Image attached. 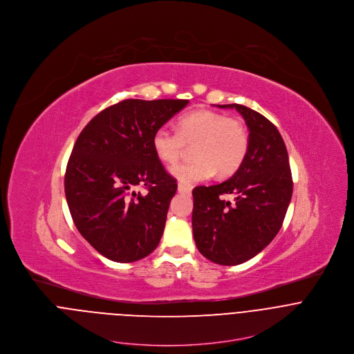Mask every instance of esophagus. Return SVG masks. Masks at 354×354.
<instances>
[{
	"instance_id": "esophagus-1",
	"label": "esophagus",
	"mask_w": 354,
	"mask_h": 354,
	"mask_svg": "<svg viewBox=\"0 0 354 354\" xmlns=\"http://www.w3.org/2000/svg\"><path fill=\"white\" fill-rule=\"evenodd\" d=\"M178 192L180 194H191V188L189 187H187V185H184V184H178Z\"/></svg>"
}]
</instances>
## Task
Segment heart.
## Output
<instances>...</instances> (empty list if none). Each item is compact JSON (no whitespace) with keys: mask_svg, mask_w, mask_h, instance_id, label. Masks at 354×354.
<instances>
[{"mask_svg":"<svg viewBox=\"0 0 354 354\" xmlns=\"http://www.w3.org/2000/svg\"><path fill=\"white\" fill-rule=\"evenodd\" d=\"M187 146H194L191 162L171 170L185 185L205 181L216 171L230 176L243 165L250 138L245 125L236 118L212 110H195L178 120V132L167 127L158 128L152 135V150L165 165H176Z\"/></svg>","mask_w":354,"mask_h":354,"instance_id":"heart-1","label":"heart"}]
</instances>
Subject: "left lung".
<instances>
[{"label": "left lung", "mask_w": 354, "mask_h": 354, "mask_svg": "<svg viewBox=\"0 0 354 354\" xmlns=\"http://www.w3.org/2000/svg\"><path fill=\"white\" fill-rule=\"evenodd\" d=\"M236 109L250 131L240 169L226 181L192 191V229L199 252L222 266L241 264L261 252L278 234L293 194L288 150L277 127L243 104ZM232 194L235 201L223 196Z\"/></svg>", "instance_id": "8db88e82"}]
</instances>
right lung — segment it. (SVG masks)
<instances>
[{"label": "right lung", "mask_w": 354, "mask_h": 354, "mask_svg": "<svg viewBox=\"0 0 354 354\" xmlns=\"http://www.w3.org/2000/svg\"><path fill=\"white\" fill-rule=\"evenodd\" d=\"M187 100H125L80 132L65 171V196L80 234L104 257L131 263L158 247L177 181L152 150L153 132ZM139 186L146 193H136Z\"/></svg>", "instance_id": "add662e5"}]
</instances>
